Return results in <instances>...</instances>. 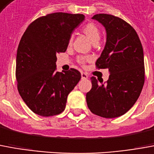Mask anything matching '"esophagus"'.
<instances>
[{
    "label": "esophagus",
    "mask_w": 154,
    "mask_h": 154,
    "mask_svg": "<svg viewBox=\"0 0 154 154\" xmlns=\"http://www.w3.org/2000/svg\"><path fill=\"white\" fill-rule=\"evenodd\" d=\"M81 76H82V79H88V74L85 73V72H82V73H81Z\"/></svg>",
    "instance_id": "34e87169"
}]
</instances>
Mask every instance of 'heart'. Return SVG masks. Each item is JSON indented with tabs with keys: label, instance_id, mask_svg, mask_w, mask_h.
<instances>
[{
	"label": "heart",
	"instance_id": "1",
	"mask_svg": "<svg viewBox=\"0 0 154 154\" xmlns=\"http://www.w3.org/2000/svg\"><path fill=\"white\" fill-rule=\"evenodd\" d=\"M82 32H84L85 35L89 37V39L92 41V43H97L101 37V31L99 28L96 26L94 23H88L82 27ZM72 42V37H70L68 40V45H71ZM91 60V57H78L77 62L80 64H85L86 62Z\"/></svg>",
	"mask_w": 154,
	"mask_h": 154
}]
</instances>
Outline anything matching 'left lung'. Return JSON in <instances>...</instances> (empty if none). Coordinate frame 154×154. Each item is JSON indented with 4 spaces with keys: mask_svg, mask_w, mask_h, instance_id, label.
Instances as JSON below:
<instances>
[{
    "mask_svg": "<svg viewBox=\"0 0 154 154\" xmlns=\"http://www.w3.org/2000/svg\"><path fill=\"white\" fill-rule=\"evenodd\" d=\"M92 19L103 25L107 42L96 62L98 69L109 70L106 82L91 77L92 89L87 93L88 108L106 118H118L134 105L144 84L143 50L133 27L124 20L109 14H97Z\"/></svg>",
    "mask_w": 154,
    "mask_h": 154,
    "instance_id": "1",
    "label": "left lung"
}]
</instances>
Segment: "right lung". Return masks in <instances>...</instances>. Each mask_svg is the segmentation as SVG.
Returning <instances> with one entry per match:
<instances>
[{
	"mask_svg": "<svg viewBox=\"0 0 154 154\" xmlns=\"http://www.w3.org/2000/svg\"><path fill=\"white\" fill-rule=\"evenodd\" d=\"M84 18L82 14H47L32 21L21 37L17 53V89L34 113L50 117L65 109L81 73L74 68L57 72V54L66 51L72 32Z\"/></svg>",
	"mask_w": 154,
	"mask_h": 154,
	"instance_id": "obj_1",
	"label": "right lung"
}]
</instances>
